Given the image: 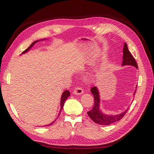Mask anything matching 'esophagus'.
Listing matches in <instances>:
<instances>
[{"mask_svg": "<svg viewBox=\"0 0 154 154\" xmlns=\"http://www.w3.org/2000/svg\"><path fill=\"white\" fill-rule=\"evenodd\" d=\"M83 89L81 87H77L75 88V89L73 90V94H76V95H80V94L83 93Z\"/></svg>", "mask_w": 154, "mask_h": 154, "instance_id": "1", "label": "esophagus"}]
</instances>
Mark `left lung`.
<instances>
[{
    "instance_id": "obj_1",
    "label": "left lung",
    "mask_w": 154,
    "mask_h": 154,
    "mask_svg": "<svg viewBox=\"0 0 154 154\" xmlns=\"http://www.w3.org/2000/svg\"><path fill=\"white\" fill-rule=\"evenodd\" d=\"M122 60H123L122 63V66L132 65V66H134L138 69V65H137L135 59L133 57L132 54H130V51L128 50V49L126 43H124V44ZM136 91H135L134 93V95H135ZM91 92L94 97V103L93 108L90 111H89V112H87V114L94 122L100 124V125H109L110 124H112L122 119L127 112L128 108L122 113L116 114V115H112V114L110 115V114H104L103 111L100 109V99L98 88L97 87H92L91 89Z\"/></svg>"
}]
</instances>
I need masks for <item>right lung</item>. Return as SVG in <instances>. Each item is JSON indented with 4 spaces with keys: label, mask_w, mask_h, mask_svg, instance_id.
Segmentation results:
<instances>
[{
    "label": "right lung",
    "mask_w": 154,
    "mask_h": 154,
    "mask_svg": "<svg viewBox=\"0 0 154 154\" xmlns=\"http://www.w3.org/2000/svg\"><path fill=\"white\" fill-rule=\"evenodd\" d=\"M45 39H42V40H44ZM40 40H36V41H34L33 43H32L30 46H29L26 50H24V51L22 52V54H26V53L27 51H28L29 50H30V49L33 47V45L35 44V43H37L38 42H39V41H40ZM70 96V93H69V91H67V90H66V91H65L64 92H63V93H62V94H61V101H60V106H61V109H60V112H59V114H58V116H59V115H60V112H61V110H62V109H63V105H64V103H65V100H67V98ZM58 116L57 117V119L58 118ZM56 120V119H55ZM55 120H54V122H52L51 123H50V124H47V125H44V126H50V125H51L53 123H54L55 122Z\"/></svg>",
    "instance_id": "add662e5"
}]
</instances>
